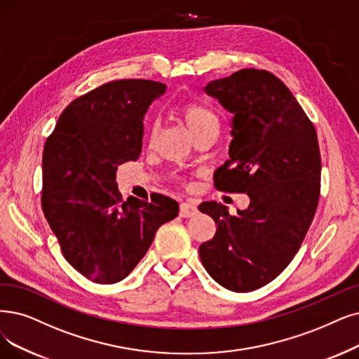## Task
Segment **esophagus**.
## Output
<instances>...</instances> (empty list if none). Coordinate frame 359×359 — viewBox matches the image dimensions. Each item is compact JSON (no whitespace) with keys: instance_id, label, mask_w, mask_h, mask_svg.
Instances as JSON below:
<instances>
[{"instance_id":"1","label":"esophagus","mask_w":359,"mask_h":359,"mask_svg":"<svg viewBox=\"0 0 359 359\" xmlns=\"http://www.w3.org/2000/svg\"><path fill=\"white\" fill-rule=\"evenodd\" d=\"M197 213V208L193 205V203H181L180 206V217L181 218H190V217H194V215Z\"/></svg>"}]
</instances>
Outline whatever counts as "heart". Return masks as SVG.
Masks as SVG:
<instances>
[{
	"label": "heart",
	"instance_id": "1",
	"mask_svg": "<svg viewBox=\"0 0 359 359\" xmlns=\"http://www.w3.org/2000/svg\"><path fill=\"white\" fill-rule=\"evenodd\" d=\"M180 113L191 137L205 131H218L219 122L217 114L205 104L187 103L181 107Z\"/></svg>",
	"mask_w": 359,
	"mask_h": 359
}]
</instances>
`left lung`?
<instances>
[{
  "label": "left lung",
  "instance_id": "obj_1",
  "mask_svg": "<svg viewBox=\"0 0 359 359\" xmlns=\"http://www.w3.org/2000/svg\"><path fill=\"white\" fill-rule=\"evenodd\" d=\"M203 91L233 113L229 159L215 170V187L248 193L250 205L234 217L221 203L200 205L218 228L198 255L222 287L252 292L281 274L308 233L320 198L318 138L290 90L266 70L241 69Z\"/></svg>",
  "mask_w": 359,
  "mask_h": 359
}]
</instances>
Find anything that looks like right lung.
Returning <instances> with one entry per match:
<instances>
[{"label": "right lung", "mask_w": 359, "mask_h": 359, "mask_svg": "<svg viewBox=\"0 0 359 359\" xmlns=\"http://www.w3.org/2000/svg\"><path fill=\"white\" fill-rule=\"evenodd\" d=\"M166 85L146 79L107 82L60 114L42 154L46 218L66 261L98 284L123 280L144 257L161 225L178 217L174 198L122 202L118 166L137 161L144 114Z\"/></svg>", "instance_id": "right-lung-1"}]
</instances>
